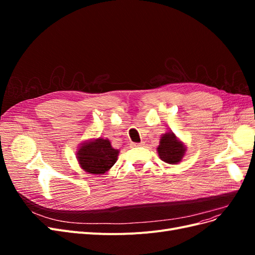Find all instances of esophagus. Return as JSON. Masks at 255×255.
<instances>
[{
    "instance_id": "esophagus-1",
    "label": "esophagus",
    "mask_w": 255,
    "mask_h": 255,
    "mask_svg": "<svg viewBox=\"0 0 255 255\" xmlns=\"http://www.w3.org/2000/svg\"><path fill=\"white\" fill-rule=\"evenodd\" d=\"M144 144V142L143 141H141V142H138V143H133V145L134 146H141V145H143Z\"/></svg>"
}]
</instances>
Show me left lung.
<instances>
[{
  "instance_id": "obj_1",
  "label": "left lung",
  "mask_w": 255,
  "mask_h": 255,
  "mask_svg": "<svg viewBox=\"0 0 255 255\" xmlns=\"http://www.w3.org/2000/svg\"><path fill=\"white\" fill-rule=\"evenodd\" d=\"M158 155L161 160L168 164H177L184 156L185 146L176 139L173 133H167L161 137L157 148Z\"/></svg>"
}]
</instances>
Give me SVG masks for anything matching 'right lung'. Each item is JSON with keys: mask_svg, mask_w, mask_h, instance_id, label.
Returning <instances> with one entry per match:
<instances>
[{"mask_svg": "<svg viewBox=\"0 0 255 255\" xmlns=\"http://www.w3.org/2000/svg\"><path fill=\"white\" fill-rule=\"evenodd\" d=\"M119 151L114 149L110 140L99 138L83 144L78 151V159L85 171L103 174L115 165Z\"/></svg>", "mask_w": 255, "mask_h": 255, "instance_id": "1", "label": "right lung"}]
</instances>
